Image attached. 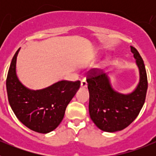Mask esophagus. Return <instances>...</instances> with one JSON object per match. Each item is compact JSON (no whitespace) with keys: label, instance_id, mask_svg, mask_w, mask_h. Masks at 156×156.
Here are the masks:
<instances>
[{"label":"esophagus","instance_id":"34e87169","mask_svg":"<svg viewBox=\"0 0 156 156\" xmlns=\"http://www.w3.org/2000/svg\"><path fill=\"white\" fill-rule=\"evenodd\" d=\"M80 86L82 88H86L87 87V83L86 80H81Z\"/></svg>","mask_w":156,"mask_h":156}]
</instances>
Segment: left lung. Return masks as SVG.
Returning <instances> with one entry per match:
<instances>
[{
  "mask_svg": "<svg viewBox=\"0 0 156 156\" xmlns=\"http://www.w3.org/2000/svg\"><path fill=\"white\" fill-rule=\"evenodd\" d=\"M130 50L140 73L138 84L131 93L124 94L115 91L108 75L98 69L87 73L89 113L94 123L103 131L112 133L127 127L137 118L145 101L148 89L145 66L137 49L130 46Z\"/></svg>",
  "mask_w": 156,
  "mask_h": 156,
  "instance_id": "1",
  "label": "left lung"
}]
</instances>
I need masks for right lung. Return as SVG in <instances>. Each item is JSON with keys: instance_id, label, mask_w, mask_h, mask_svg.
<instances>
[{"instance_id": "add662e5", "label": "right lung", "mask_w": 156, "mask_h": 156, "mask_svg": "<svg viewBox=\"0 0 156 156\" xmlns=\"http://www.w3.org/2000/svg\"><path fill=\"white\" fill-rule=\"evenodd\" d=\"M19 49L11 62L6 80L8 101L15 115L29 129L47 133L58 127L66 108L76 91L79 80H62L41 90L26 87L16 75V59Z\"/></svg>"}]
</instances>
